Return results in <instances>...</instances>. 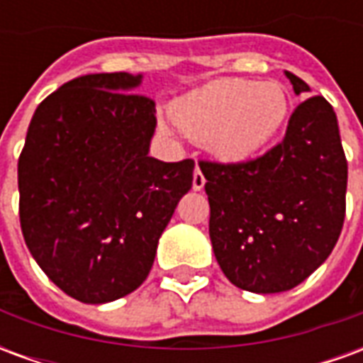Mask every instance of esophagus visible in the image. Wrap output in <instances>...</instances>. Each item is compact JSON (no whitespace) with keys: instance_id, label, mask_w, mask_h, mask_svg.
<instances>
[{"instance_id":"34e87169","label":"esophagus","mask_w":363,"mask_h":363,"mask_svg":"<svg viewBox=\"0 0 363 363\" xmlns=\"http://www.w3.org/2000/svg\"><path fill=\"white\" fill-rule=\"evenodd\" d=\"M204 184H206L204 174H202V171H200V167H196V169H194V177H192V189L202 190L204 189Z\"/></svg>"}]
</instances>
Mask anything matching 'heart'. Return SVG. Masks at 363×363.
Returning <instances> with one entry per match:
<instances>
[{
  "instance_id": "obj_1",
  "label": "heart",
  "mask_w": 363,
  "mask_h": 363,
  "mask_svg": "<svg viewBox=\"0 0 363 363\" xmlns=\"http://www.w3.org/2000/svg\"><path fill=\"white\" fill-rule=\"evenodd\" d=\"M289 111L280 83L225 77L190 91L173 104V120L190 140L225 161H247L267 150Z\"/></svg>"
}]
</instances>
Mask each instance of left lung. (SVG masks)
<instances>
[{"label":"left lung","mask_w":363,"mask_h":363,"mask_svg":"<svg viewBox=\"0 0 363 363\" xmlns=\"http://www.w3.org/2000/svg\"><path fill=\"white\" fill-rule=\"evenodd\" d=\"M296 95L309 85L289 74ZM210 202V239L231 284L288 291L328 259L346 216L348 161L325 96L297 104L280 143L259 157L198 161Z\"/></svg>","instance_id":"obj_1"}]
</instances>
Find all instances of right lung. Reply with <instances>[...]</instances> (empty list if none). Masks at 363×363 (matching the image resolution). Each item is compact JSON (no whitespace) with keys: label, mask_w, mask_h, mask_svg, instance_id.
<instances>
[{"label":"right lung","mask_w":363,"mask_h":363,"mask_svg":"<svg viewBox=\"0 0 363 363\" xmlns=\"http://www.w3.org/2000/svg\"><path fill=\"white\" fill-rule=\"evenodd\" d=\"M142 75L91 74L44 99L19 155L28 251L83 303L128 296L147 278L159 237L192 186L194 161L147 155L155 101L128 93Z\"/></svg>","instance_id":"obj_1"}]
</instances>
